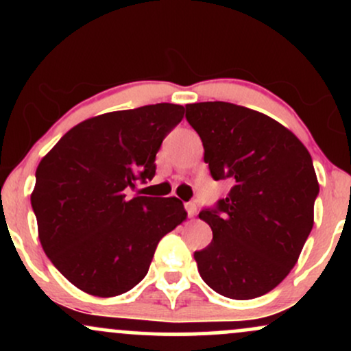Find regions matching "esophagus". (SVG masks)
I'll use <instances>...</instances> for the list:
<instances>
[{
  "label": "esophagus",
  "mask_w": 351,
  "mask_h": 351,
  "mask_svg": "<svg viewBox=\"0 0 351 351\" xmlns=\"http://www.w3.org/2000/svg\"><path fill=\"white\" fill-rule=\"evenodd\" d=\"M184 208H186V211H188V216H189V217L195 216V215H196V209H198V206H196V203H193V201H191V203H186V204H184Z\"/></svg>",
  "instance_id": "obj_1"
}]
</instances>
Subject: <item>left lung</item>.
Wrapping results in <instances>:
<instances>
[{"label": "left lung", "instance_id": "left-lung-1", "mask_svg": "<svg viewBox=\"0 0 351 351\" xmlns=\"http://www.w3.org/2000/svg\"><path fill=\"white\" fill-rule=\"evenodd\" d=\"M211 176L232 184L199 217L213 241L195 252L213 291L236 300L271 292L299 259L313 228L318 181L304 143L271 117L229 102L186 106Z\"/></svg>", "mask_w": 351, "mask_h": 351}]
</instances>
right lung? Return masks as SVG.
Returning <instances> with one entry per match:
<instances>
[{"instance_id":"1","label":"right lung","mask_w":351,"mask_h":351,"mask_svg":"<svg viewBox=\"0 0 351 351\" xmlns=\"http://www.w3.org/2000/svg\"><path fill=\"white\" fill-rule=\"evenodd\" d=\"M183 114L176 104H155L92 117L39 163L31 195L39 241L80 291L115 297L134 289L160 239L186 219L175 196L125 195L155 176L156 153Z\"/></svg>"}]
</instances>
